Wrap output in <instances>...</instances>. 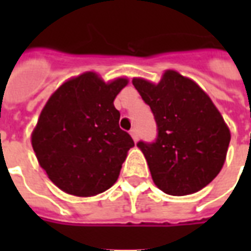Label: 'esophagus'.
Instances as JSON below:
<instances>
[{
    "instance_id": "34e87169",
    "label": "esophagus",
    "mask_w": 251,
    "mask_h": 251,
    "mask_svg": "<svg viewBox=\"0 0 251 251\" xmlns=\"http://www.w3.org/2000/svg\"><path fill=\"white\" fill-rule=\"evenodd\" d=\"M130 136L133 137V140H134V141L138 140V129H137V127H133V129H131Z\"/></svg>"
}]
</instances>
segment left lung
Instances as JSON below:
<instances>
[{"mask_svg": "<svg viewBox=\"0 0 251 251\" xmlns=\"http://www.w3.org/2000/svg\"><path fill=\"white\" fill-rule=\"evenodd\" d=\"M157 125L153 142L138 141L152 179L165 194L198 192L215 179L225 164L230 130L210 97L191 79L167 71L153 84L133 79Z\"/></svg>", "mask_w": 251, "mask_h": 251, "instance_id": "1", "label": "left lung"}]
</instances>
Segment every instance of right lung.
<instances>
[{
	"instance_id": "1",
	"label": "right lung",
	"mask_w": 251,
	"mask_h": 251,
	"mask_svg": "<svg viewBox=\"0 0 251 251\" xmlns=\"http://www.w3.org/2000/svg\"><path fill=\"white\" fill-rule=\"evenodd\" d=\"M127 84L104 83L94 72L68 80L53 93L32 134L36 157L53 184L76 196L109 189L134 141L120 127L114 99Z\"/></svg>"
}]
</instances>
